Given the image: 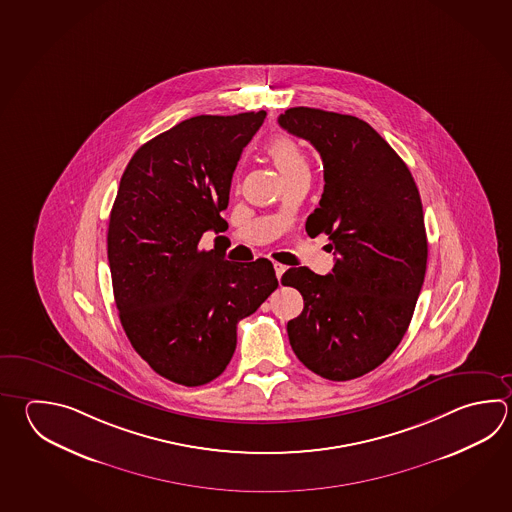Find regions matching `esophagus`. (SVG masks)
Segmentation results:
<instances>
[{"instance_id":"34e87169","label":"esophagus","mask_w":512,"mask_h":512,"mask_svg":"<svg viewBox=\"0 0 512 512\" xmlns=\"http://www.w3.org/2000/svg\"><path fill=\"white\" fill-rule=\"evenodd\" d=\"M273 268H275V275H277V279H280V277L284 275V271L288 270L284 264H279V262H275V264H273Z\"/></svg>"}]
</instances>
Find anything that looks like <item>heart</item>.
<instances>
[{
    "label": "heart",
    "instance_id": "heart-1",
    "mask_svg": "<svg viewBox=\"0 0 512 512\" xmlns=\"http://www.w3.org/2000/svg\"><path fill=\"white\" fill-rule=\"evenodd\" d=\"M284 183L300 175H308V161L300 146L288 135H275L264 148Z\"/></svg>",
    "mask_w": 512,
    "mask_h": 512
}]
</instances>
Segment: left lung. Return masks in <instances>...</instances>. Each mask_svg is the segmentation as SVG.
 <instances>
[{
	"label": "left lung",
	"instance_id": "obj_1",
	"mask_svg": "<svg viewBox=\"0 0 512 512\" xmlns=\"http://www.w3.org/2000/svg\"><path fill=\"white\" fill-rule=\"evenodd\" d=\"M279 125L315 146L324 164L309 237L326 233L335 266L282 275L304 299L288 322L291 349L322 378L362 377L386 360L409 328L427 268L424 210L415 179L375 128L358 117L297 107Z\"/></svg>",
	"mask_w": 512,
	"mask_h": 512
}]
</instances>
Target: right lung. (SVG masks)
Returning <instances> with one entry per match:
<instances>
[{
	"label": "right lung",
	"instance_id": "add662e5",
	"mask_svg": "<svg viewBox=\"0 0 512 512\" xmlns=\"http://www.w3.org/2000/svg\"><path fill=\"white\" fill-rule=\"evenodd\" d=\"M266 112L195 116L141 146L121 177L108 222V264L126 337L148 366L181 386L219 377L237 324L277 290L268 259L226 261L201 250L226 232L221 212L242 148Z\"/></svg>",
	"mask_w": 512,
	"mask_h": 512
}]
</instances>
